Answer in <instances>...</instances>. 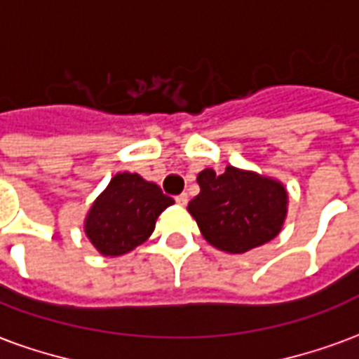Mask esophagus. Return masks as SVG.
I'll return each instance as SVG.
<instances>
[{"label": "esophagus", "mask_w": 359, "mask_h": 359, "mask_svg": "<svg viewBox=\"0 0 359 359\" xmlns=\"http://www.w3.org/2000/svg\"><path fill=\"white\" fill-rule=\"evenodd\" d=\"M175 202L179 203V205H187L188 203V194H180L175 198Z\"/></svg>", "instance_id": "esophagus-1"}]
</instances>
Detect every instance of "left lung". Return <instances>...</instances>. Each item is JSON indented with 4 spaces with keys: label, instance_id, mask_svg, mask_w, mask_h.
I'll return each mask as SVG.
<instances>
[{
    "label": "left lung",
    "instance_id": "obj_1",
    "mask_svg": "<svg viewBox=\"0 0 359 359\" xmlns=\"http://www.w3.org/2000/svg\"><path fill=\"white\" fill-rule=\"evenodd\" d=\"M198 184L188 213L213 248L244 254L273 241L285 225L288 192L278 179L226 165L221 175L203 169Z\"/></svg>",
    "mask_w": 359,
    "mask_h": 359
}]
</instances>
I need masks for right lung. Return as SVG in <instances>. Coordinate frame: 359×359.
<instances>
[{
  "label": "right lung",
  "mask_w": 359,
  "mask_h": 359,
  "mask_svg": "<svg viewBox=\"0 0 359 359\" xmlns=\"http://www.w3.org/2000/svg\"><path fill=\"white\" fill-rule=\"evenodd\" d=\"M175 200L138 172H117L90 205L84 233L102 256H125L148 241L157 217Z\"/></svg>",
  "instance_id": "obj_1"
}]
</instances>
